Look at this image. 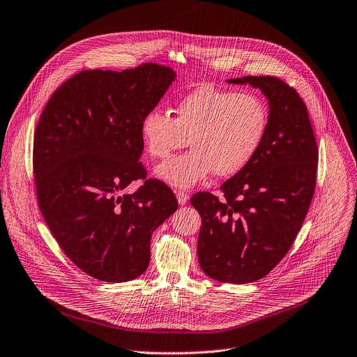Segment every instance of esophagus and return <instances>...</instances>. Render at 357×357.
Segmentation results:
<instances>
[{"instance_id":"34e87169","label":"esophagus","mask_w":357,"mask_h":357,"mask_svg":"<svg viewBox=\"0 0 357 357\" xmlns=\"http://www.w3.org/2000/svg\"><path fill=\"white\" fill-rule=\"evenodd\" d=\"M188 199H189V196H188L185 192H176V200H178V203H179L181 206L186 205Z\"/></svg>"}]
</instances>
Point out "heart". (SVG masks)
Masks as SVG:
<instances>
[{
  "mask_svg": "<svg viewBox=\"0 0 357 357\" xmlns=\"http://www.w3.org/2000/svg\"><path fill=\"white\" fill-rule=\"evenodd\" d=\"M174 112L175 119L149 110L141 119L139 134L152 158H167L189 141V152L154 169L175 189H190L213 172L220 178L238 174L257 155L268 127L260 97L208 84L181 97Z\"/></svg>",
  "mask_w": 357,
  "mask_h": 357,
  "instance_id": "heart-1",
  "label": "heart"
}]
</instances>
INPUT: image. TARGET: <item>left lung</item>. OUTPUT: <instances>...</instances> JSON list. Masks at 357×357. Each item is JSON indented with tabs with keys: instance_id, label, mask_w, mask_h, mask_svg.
<instances>
[{
	"instance_id": "left-lung-1",
	"label": "left lung",
	"mask_w": 357,
	"mask_h": 357,
	"mask_svg": "<svg viewBox=\"0 0 357 357\" xmlns=\"http://www.w3.org/2000/svg\"><path fill=\"white\" fill-rule=\"evenodd\" d=\"M260 89L268 127L254 160L220 189L192 196L202 218L199 266L208 277L248 284L266 277L291 248L308 213L317 183L318 146L299 94L271 76L229 79Z\"/></svg>"
}]
</instances>
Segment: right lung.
Here are the masks:
<instances>
[{"label": "right lung", "mask_w": 357, "mask_h": 357, "mask_svg": "<svg viewBox=\"0 0 357 357\" xmlns=\"http://www.w3.org/2000/svg\"><path fill=\"white\" fill-rule=\"evenodd\" d=\"M176 73L157 63L123 72L83 70L49 98L33 138L40 212L66 256L106 282L142 275L151 236L176 209L174 192L145 178L141 119Z\"/></svg>", "instance_id": "right-lung-1"}]
</instances>
